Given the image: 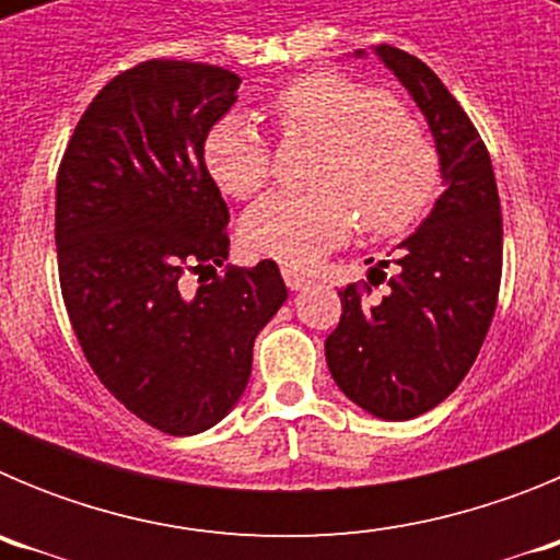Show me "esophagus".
I'll use <instances>...</instances> for the list:
<instances>
[{
  "mask_svg": "<svg viewBox=\"0 0 560 560\" xmlns=\"http://www.w3.org/2000/svg\"><path fill=\"white\" fill-rule=\"evenodd\" d=\"M283 280H285V285H289L291 291H296V289H305V285L311 283V277H305L303 271L291 269V266H285V269H283Z\"/></svg>",
  "mask_w": 560,
  "mask_h": 560,
  "instance_id": "34e87169",
  "label": "esophagus"
}]
</instances>
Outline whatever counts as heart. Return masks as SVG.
I'll return each instance as SVG.
<instances>
[{
  "label": "heart",
  "mask_w": 560,
  "mask_h": 560,
  "mask_svg": "<svg viewBox=\"0 0 560 560\" xmlns=\"http://www.w3.org/2000/svg\"><path fill=\"white\" fill-rule=\"evenodd\" d=\"M285 133L323 140L311 187H280L246 210L241 235L257 255L311 266L353 232L398 235L418 224L440 187V151L429 128L389 92L339 72H308L271 97ZM210 179L249 199L271 173V148L241 112L212 122L201 142Z\"/></svg>",
  "instance_id": "b5f03b06"
}]
</instances>
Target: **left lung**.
<instances>
[{
	"instance_id": "left-lung-1",
	"label": "left lung",
	"mask_w": 560,
	"mask_h": 560,
	"mask_svg": "<svg viewBox=\"0 0 560 560\" xmlns=\"http://www.w3.org/2000/svg\"><path fill=\"white\" fill-rule=\"evenodd\" d=\"M375 56L427 114L446 192L395 257L370 271V283L339 291L325 359L353 404L375 418L409 420L446 400L477 361L502 283V207L491 153L457 97L404 49L381 44ZM378 282L388 283L384 298L372 296Z\"/></svg>"
}]
</instances>
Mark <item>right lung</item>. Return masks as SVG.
<instances>
[{"label":"right lung","mask_w":560,"mask_h":560,"mask_svg":"<svg viewBox=\"0 0 560 560\" xmlns=\"http://www.w3.org/2000/svg\"><path fill=\"white\" fill-rule=\"evenodd\" d=\"M237 86L212 63H137L89 103L58 165V280L78 345L128 412L176 438L235 407L255 336L289 296L275 260L224 266L230 210L201 142Z\"/></svg>","instance_id":"1"}]
</instances>
